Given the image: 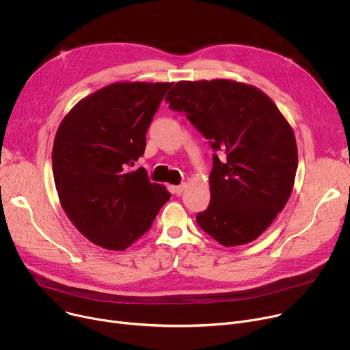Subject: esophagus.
Instances as JSON below:
<instances>
[{
	"mask_svg": "<svg viewBox=\"0 0 350 350\" xmlns=\"http://www.w3.org/2000/svg\"><path fill=\"white\" fill-rule=\"evenodd\" d=\"M185 187H187V184H185V183H183V184H180V185H172V187H170V189H172V192H173V193L180 195V193L185 189Z\"/></svg>",
	"mask_w": 350,
	"mask_h": 350,
	"instance_id": "1",
	"label": "esophagus"
}]
</instances>
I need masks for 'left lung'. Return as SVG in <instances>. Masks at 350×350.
<instances>
[{"label": "left lung", "mask_w": 350, "mask_h": 350, "mask_svg": "<svg viewBox=\"0 0 350 350\" xmlns=\"http://www.w3.org/2000/svg\"><path fill=\"white\" fill-rule=\"evenodd\" d=\"M166 103L215 151L211 204L196 215L198 226L224 246L256 239L293 188L297 148L292 127L265 92L232 80L178 81Z\"/></svg>", "instance_id": "1"}]
</instances>
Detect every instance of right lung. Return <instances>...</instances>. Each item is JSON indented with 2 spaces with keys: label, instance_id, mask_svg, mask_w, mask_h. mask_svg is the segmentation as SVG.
Wrapping results in <instances>:
<instances>
[{
  "label": "right lung",
  "instance_id": "right-lung-1",
  "mask_svg": "<svg viewBox=\"0 0 350 350\" xmlns=\"http://www.w3.org/2000/svg\"><path fill=\"white\" fill-rule=\"evenodd\" d=\"M172 83H115L85 96L54 141L61 205L91 242L124 251L151 228L172 193L144 167L146 131Z\"/></svg>",
  "mask_w": 350,
  "mask_h": 350
}]
</instances>
